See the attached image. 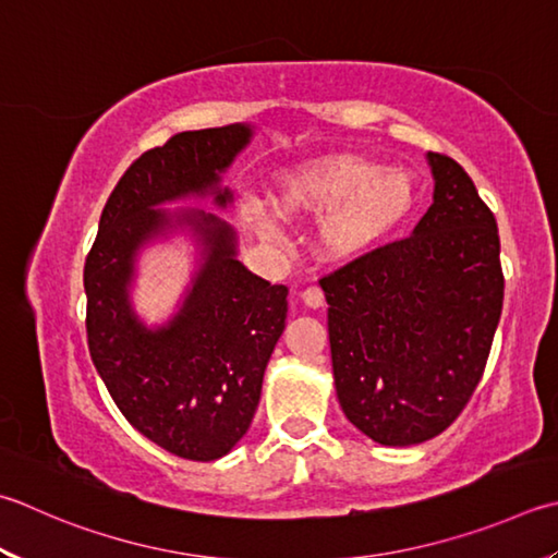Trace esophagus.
Returning <instances> with one entry per match:
<instances>
[{
	"label": "esophagus",
	"mask_w": 558,
	"mask_h": 558,
	"mask_svg": "<svg viewBox=\"0 0 558 558\" xmlns=\"http://www.w3.org/2000/svg\"><path fill=\"white\" fill-rule=\"evenodd\" d=\"M302 302L307 304L310 310H319V307H324V292L316 288V286H312V288H307V290H302Z\"/></svg>",
	"instance_id": "1"
}]
</instances>
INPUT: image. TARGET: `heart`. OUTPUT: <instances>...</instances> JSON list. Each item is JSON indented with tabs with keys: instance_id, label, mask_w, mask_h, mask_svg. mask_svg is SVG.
Instances as JSON below:
<instances>
[{
	"instance_id": "obj_1",
	"label": "heart",
	"mask_w": 558,
	"mask_h": 558,
	"mask_svg": "<svg viewBox=\"0 0 558 558\" xmlns=\"http://www.w3.org/2000/svg\"><path fill=\"white\" fill-rule=\"evenodd\" d=\"M276 205L280 215L298 220L326 217L319 232L324 256L353 260L373 251L407 217L413 205V185L397 169L336 157L288 177ZM258 229L268 242H280V229L268 217Z\"/></svg>"
}]
</instances>
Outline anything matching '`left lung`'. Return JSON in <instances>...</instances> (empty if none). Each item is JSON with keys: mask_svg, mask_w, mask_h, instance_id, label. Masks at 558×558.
I'll return each mask as SVG.
<instances>
[{"mask_svg": "<svg viewBox=\"0 0 558 558\" xmlns=\"http://www.w3.org/2000/svg\"><path fill=\"white\" fill-rule=\"evenodd\" d=\"M433 205L411 236L322 278L336 395L389 447L450 428L472 399L504 310L496 217L452 157L428 151Z\"/></svg>", "mask_w": 558, "mask_h": 558, "instance_id": "left-lung-1", "label": "left lung"}]
</instances>
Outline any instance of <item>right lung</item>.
<instances>
[{
  "label": "right lung",
  "instance_id": "1",
  "mask_svg": "<svg viewBox=\"0 0 558 558\" xmlns=\"http://www.w3.org/2000/svg\"><path fill=\"white\" fill-rule=\"evenodd\" d=\"M251 133L244 123L189 130L135 159L108 195L84 264L86 341L106 389L133 428L193 462L220 460L246 435L286 329L288 288L236 260V234L220 217L155 207L189 195L232 203L220 173ZM177 223L199 236L204 266L172 322L147 330L126 294L134 256Z\"/></svg>",
  "mask_w": 558,
  "mask_h": 558
}]
</instances>
